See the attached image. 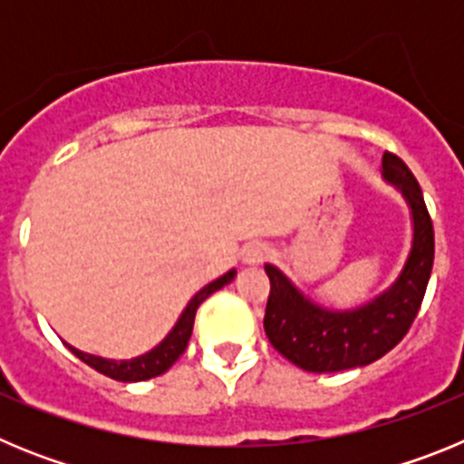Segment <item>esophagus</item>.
Masks as SVG:
<instances>
[{
	"instance_id": "34e87169",
	"label": "esophagus",
	"mask_w": 464,
	"mask_h": 464,
	"mask_svg": "<svg viewBox=\"0 0 464 464\" xmlns=\"http://www.w3.org/2000/svg\"><path fill=\"white\" fill-rule=\"evenodd\" d=\"M269 251L265 246H251V248H246L244 251V262L246 265H260V262L267 260Z\"/></svg>"
}]
</instances>
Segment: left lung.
Instances as JSON below:
<instances>
[{
	"instance_id": "obj_1",
	"label": "left lung",
	"mask_w": 464,
	"mask_h": 464,
	"mask_svg": "<svg viewBox=\"0 0 464 464\" xmlns=\"http://www.w3.org/2000/svg\"><path fill=\"white\" fill-rule=\"evenodd\" d=\"M383 179L404 195L413 218V241L407 265L391 288L370 304L332 311L314 304L285 274L265 265L269 299L265 332L278 353L306 372L353 370L383 358L404 339L425 297L434 262V229L423 190L397 155H383Z\"/></svg>"
}]
</instances>
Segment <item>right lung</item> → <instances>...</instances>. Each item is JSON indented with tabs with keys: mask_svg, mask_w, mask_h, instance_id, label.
<instances>
[{
	"mask_svg": "<svg viewBox=\"0 0 464 464\" xmlns=\"http://www.w3.org/2000/svg\"><path fill=\"white\" fill-rule=\"evenodd\" d=\"M235 276H237L235 269H229L227 274H223V276L216 278L213 283L204 285V288L199 290V293H197L190 302H188V306L183 309L181 318H179V323L174 325V330H171L169 334H167V337L153 348V351L139 355V358L121 360V362H118V360H106V358H97V355L83 353V351L69 346V343H67V348L72 351L73 355H76V358L83 360V362L90 364L92 370L100 372V374L109 376V379L125 381V383H137V381H146V379H153V376L165 374L171 364L181 358V353L186 351L188 342H190L192 325H195V314H197V309H199V304H202L208 295L216 293V290H220L223 285H227V283L232 281Z\"/></svg>",
	"mask_w": 464,
	"mask_h": 464,
	"instance_id": "obj_1",
	"label": "right lung"
}]
</instances>
